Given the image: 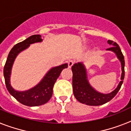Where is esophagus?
I'll return each mask as SVG.
<instances>
[{"instance_id":"esophagus-1","label":"esophagus","mask_w":131,"mask_h":131,"mask_svg":"<svg viewBox=\"0 0 131 131\" xmlns=\"http://www.w3.org/2000/svg\"><path fill=\"white\" fill-rule=\"evenodd\" d=\"M74 63H75V62H74L73 60H69V62H68V67H69V68L72 67V66L74 64Z\"/></svg>"}]
</instances>
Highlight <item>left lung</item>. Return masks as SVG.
<instances>
[{"label": "left lung", "instance_id": "obj_1", "mask_svg": "<svg viewBox=\"0 0 131 131\" xmlns=\"http://www.w3.org/2000/svg\"><path fill=\"white\" fill-rule=\"evenodd\" d=\"M108 43L112 45L107 50L112 51L115 53L117 58L121 62L122 75L121 81L115 90L111 93L104 94L95 90L90 84L88 79L87 72L82 62L75 63L72 67L73 71V89L75 98L79 102L88 106H100L106 104L115 96L121 88L124 78V58L119 46L112 40H108Z\"/></svg>", "mask_w": 131, "mask_h": 131}]
</instances>
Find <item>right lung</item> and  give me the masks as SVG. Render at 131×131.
Returning a JSON list of instances; mask_svg holds the SVG:
<instances>
[{
  "label": "right lung",
  "instance_id": "1",
  "mask_svg": "<svg viewBox=\"0 0 131 131\" xmlns=\"http://www.w3.org/2000/svg\"><path fill=\"white\" fill-rule=\"evenodd\" d=\"M42 39L40 35H33L24 41L17 43L13 46L7 57L4 67V77L7 90L11 95L21 104L27 106H41L47 103L53 93V87L56 79L60 76L64 69L67 68V63L53 67L48 72L39 83L30 90L24 91L15 90L10 84L11 69L15 59L21 51L24 50L31 43L41 42Z\"/></svg>",
  "mask_w": 131,
  "mask_h": 131
}]
</instances>
